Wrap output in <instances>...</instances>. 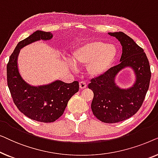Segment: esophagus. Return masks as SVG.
<instances>
[{
  "label": "esophagus",
  "mask_w": 158,
  "mask_h": 158,
  "mask_svg": "<svg viewBox=\"0 0 158 158\" xmlns=\"http://www.w3.org/2000/svg\"><path fill=\"white\" fill-rule=\"evenodd\" d=\"M79 86H80V88H81V89H84V88H85L86 87H87V84H86L85 82L81 81L79 83Z\"/></svg>",
  "instance_id": "esophagus-1"
}]
</instances>
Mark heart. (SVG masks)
Wrapping results in <instances>:
<instances>
[{
  "label": "heart",
  "mask_w": 158,
  "mask_h": 158,
  "mask_svg": "<svg viewBox=\"0 0 158 158\" xmlns=\"http://www.w3.org/2000/svg\"><path fill=\"white\" fill-rule=\"evenodd\" d=\"M116 57V47L101 41L86 43L75 49L72 55L75 65H88V73L92 76H99L106 73Z\"/></svg>",
  "instance_id": "heart-1"
}]
</instances>
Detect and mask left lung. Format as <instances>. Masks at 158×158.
I'll return each mask as SVG.
<instances>
[{
  "instance_id": "obj_1",
  "label": "left lung",
  "mask_w": 158,
  "mask_h": 158,
  "mask_svg": "<svg viewBox=\"0 0 158 158\" xmlns=\"http://www.w3.org/2000/svg\"><path fill=\"white\" fill-rule=\"evenodd\" d=\"M122 46L120 63L106 73L93 78L88 88L94 92L91 109L94 115L104 123H117L137 113L142 106L150 85V66L143 49L122 31L109 33ZM127 66L132 68L136 81L132 87L122 89L115 83L118 72Z\"/></svg>"
}]
</instances>
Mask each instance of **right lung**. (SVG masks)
I'll list each match as a JSON object with an SVG mask.
<instances>
[{
	"label": "right lung",
	"mask_w": 158,
	"mask_h": 158,
	"mask_svg": "<svg viewBox=\"0 0 158 158\" xmlns=\"http://www.w3.org/2000/svg\"><path fill=\"white\" fill-rule=\"evenodd\" d=\"M52 36L50 32H34L18 43L7 64V83L15 105L27 117L44 123L55 122L63 114L69 100L78 91V82L56 81L48 85L31 86L19 74L17 58L26 45L40 40H49Z\"/></svg>",
	"instance_id": "1"
}]
</instances>
